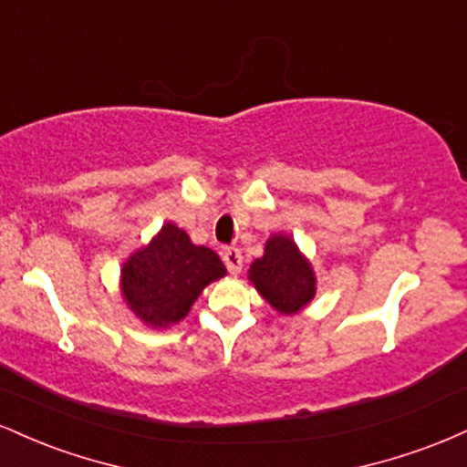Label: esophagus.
Instances as JSON below:
<instances>
[{"label":"esophagus","instance_id":"obj_1","mask_svg":"<svg viewBox=\"0 0 467 467\" xmlns=\"http://www.w3.org/2000/svg\"><path fill=\"white\" fill-rule=\"evenodd\" d=\"M222 259H223V264H226L228 272H233V275H239L241 267H244V254H241V250L234 248V245L223 248Z\"/></svg>","mask_w":467,"mask_h":467}]
</instances>
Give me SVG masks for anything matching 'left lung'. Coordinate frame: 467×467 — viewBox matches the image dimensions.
Returning a JSON list of instances; mask_svg holds the SVG:
<instances>
[{"mask_svg": "<svg viewBox=\"0 0 467 467\" xmlns=\"http://www.w3.org/2000/svg\"><path fill=\"white\" fill-rule=\"evenodd\" d=\"M250 281L272 307L292 314L314 298L316 278L296 244L276 234L265 244V254L250 265Z\"/></svg>", "mask_w": 467, "mask_h": 467, "instance_id": "left-lung-1", "label": "left lung"}]
</instances>
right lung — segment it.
Instances as JSON below:
<instances>
[{
  "mask_svg": "<svg viewBox=\"0 0 467 467\" xmlns=\"http://www.w3.org/2000/svg\"><path fill=\"white\" fill-rule=\"evenodd\" d=\"M226 275L211 248L192 245L189 234L166 223L147 248L122 267V294L144 323H178L211 281Z\"/></svg>",
  "mask_w": 467,
  "mask_h": 467,
  "instance_id": "1",
  "label": "right lung"
}]
</instances>
